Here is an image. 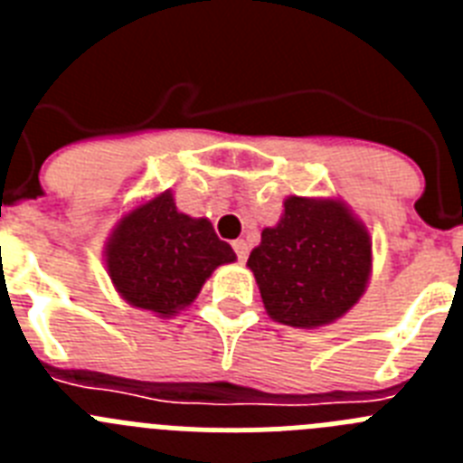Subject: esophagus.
I'll return each instance as SVG.
<instances>
[{
    "label": "esophagus",
    "instance_id": "esophagus-1",
    "mask_svg": "<svg viewBox=\"0 0 463 463\" xmlns=\"http://www.w3.org/2000/svg\"><path fill=\"white\" fill-rule=\"evenodd\" d=\"M232 248H234V252H236V257H239L241 261L245 260V257H248V243H245L243 239H236L234 243H232Z\"/></svg>",
    "mask_w": 463,
    "mask_h": 463
}]
</instances>
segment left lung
Segmentation results:
<instances>
[{"label": "left lung", "instance_id": "left-lung-1", "mask_svg": "<svg viewBox=\"0 0 463 463\" xmlns=\"http://www.w3.org/2000/svg\"><path fill=\"white\" fill-rule=\"evenodd\" d=\"M248 267L273 320L301 329L329 325L366 289L369 232L341 202L289 196L280 222L261 232Z\"/></svg>", "mask_w": 463, "mask_h": 463}]
</instances>
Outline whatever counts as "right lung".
<instances>
[{"label": "right lung", "mask_w": 463, "mask_h": 463, "mask_svg": "<svg viewBox=\"0 0 463 463\" xmlns=\"http://www.w3.org/2000/svg\"><path fill=\"white\" fill-rule=\"evenodd\" d=\"M234 260L213 224L178 213L169 192L125 215L106 245L109 276L122 298L165 317L192 304L206 278Z\"/></svg>", "instance_id": "obj_1"}]
</instances>
